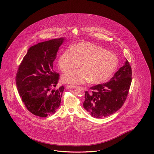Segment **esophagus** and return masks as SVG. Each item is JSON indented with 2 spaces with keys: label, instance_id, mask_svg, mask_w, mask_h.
I'll return each instance as SVG.
<instances>
[{
  "label": "esophagus",
  "instance_id": "esophagus-1",
  "mask_svg": "<svg viewBox=\"0 0 154 154\" xmlns=\"http://www.w3.org/2000/svg\"><path fill=\"white\" fill-rule=\"evenodd\" d=\"M67 88H68V89H75V86H73V85H67Z\"/></svg>",
  "mask_w": 154,
  "mask_h": 154
}]
</instances>
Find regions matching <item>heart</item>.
Listing matches in <instances>:
<instances>
[{"label":"heart","mask_w":154,"mask_h":154,"mask_svg":"<svg viewBox=\"0 0 154 154\" xmlns=\"http://www.w3.org/2000/svg\"><path fill=\"white\" fill-rule=\"evenodd\" d=\"M81 63L82 69L63 75V82L71 84H100L109 79L116 70V55L90 42H81L62 53L58 61L61 71L66 73Z\"/></svg>","instance_id":"obj_1"}]
</instances>
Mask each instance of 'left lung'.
I'll list each match as a JSON object with an SVG mask.
<instances>
[{"mask_svg":"<svg viewBox=\"0 0 154 154\" xmlns=\"http://www.w3.org/2000/svg\"><path fill=\"white\" fill-rule=\"evenodd\" d=\"M131 68L126 60L125 65L109 81L99 84L85 91L84 108L95 118H103L116 112L126 100L131 82Z\"/></svg>","mask_w":154,"mask_h":154,"instance_id":"1","label":"left lung"}]
</instances>
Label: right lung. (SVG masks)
Segmentation results:
<instances>
[{
  "label": "right lung",
  "instance_id": "1",
  "mask_svg": "<svg viewBox=\"0 0 154 154\" xmlns=\"http://www.w3.org/2000/svg\"><path fill=\"white\" fill-rule=\"evenodd\" d=\"M64 40L54 39L31 47L19 65L16 76L19 95L25 107L35 116H50L60 105L64 87L54 89L59 75L53 69V62Z\"/></svg>",
  "mask_w": 154,
  "mask_h": 154
}]
</instances>
